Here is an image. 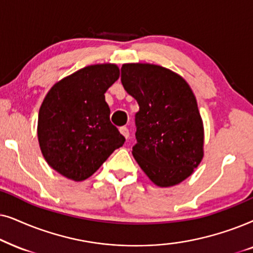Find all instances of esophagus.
Instances as JSON below:
<instances>
[{"mask_svg": "<svg viewBox=\"0 0 253 253\" xmlns=\"http://www.w3.org/2000/svg\"><path fill=\"white\" fill-rule=\"evenodd\" d=\"M120 133H121V135L125 137V139H128L129 137V130L127 127H120Z\"/></svg>", "mask_w": 253, "mask_h": 253, "instance_id": "34e87169", "label": "esophagus"}]
</instances>
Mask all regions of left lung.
Listing matches in <instances>:
<instances>
[{
	"mask_svg": "<svg viewBox=\"0 0 253 253\" xmlns=\"http://www.w3.org/2000/svg\"><path fill=\"white\" fill-rule=\"evenodd\" d=\"M121 83L140 106L132 150L137 164L157 186L181 183L204 157V124L188 83L151 63H125Z\"/></svg>",
	"mask_w": 253,
	"mask_h": 253,
	"instance_id": "8db88e82",
	"label": "left lung"
}]
</instances>
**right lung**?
Listing matches in <instances>:
<instances>
[{
	"instance_id": "right-lung-1",
	"label": "right lung",
	"mask_w": 253,
	"mask_h": 253,
	"mask_svg": "<svg viewBox=\"0 0 253 253\" xmlns=\"http://www.w3.org/2000/svg\"><path fill=\"white\" fill-rule=\"evenodd\" d=\"M119 75L114 63L84 67L56 82L43 98L37 128L40 150L63 177L86 179L124 144L104 95Z\"/></svg>"
}]
</instances>
